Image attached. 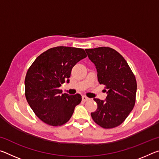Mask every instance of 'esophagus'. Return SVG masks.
Returning <instances> with one entry per match:
<instances>
[{
	"label": "esophagus",
	"instance_id": "34e87169",
	"mask_svg": "<svg viewBox=\"0 0 159 159\" xmlns=\"http://www.w3.org/2000/svg\"><path fill=\"white\" fill-rule=\"evenodd\" d=\"M82 99H83V102H87V101H88V100H90V98H88V97L83 95V96L82 97Z\"/></svg>",
	"mask_w": 159,
	"mask_h": 159
}]
</instances>
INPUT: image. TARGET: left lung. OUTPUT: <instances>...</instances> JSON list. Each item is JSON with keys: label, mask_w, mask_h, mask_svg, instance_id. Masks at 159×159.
Returning <instances> with one entry per match:
<instances>
[{"label": "left lung", "mask_w": 159, "mask_h": 159, "mask_svg": "<svg viewBox=\"0 0 159 159\" xmlns=\"http://www.w3.org/2000/svg\"><path fill=\"white\" fill-rule=\"evenodd\" d=\"M85 51L96 66L99 84L104 85L108 94L106 101L94 99L98 109L91 113V116L102 128L117 127L126 119L135 104V76L123 56L113 48L99 47Z\"/></svg>", "instance_id": "left-lung-1"}]
</instances>
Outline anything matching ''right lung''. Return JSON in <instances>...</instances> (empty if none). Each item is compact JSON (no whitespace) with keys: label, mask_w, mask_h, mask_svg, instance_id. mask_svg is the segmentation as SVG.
Returning <instances> with one entry per match:
<instances>
[{"label":"right lung","mask_w":159,"mask_h":159,"mask_svg":"<svg viewBox=\"0 0 159 159\" xmlns=\"http://www.w3.org/2000/svg\"><path fill=\"white\" fill-rule=\"evenodd\" d=\"M86 57L82 48L58 46L41 54L29 67L25 80L26 99L42 121L60 126L71 118L81 96L61 94L59 88L69 82L72 68Z\"/></svg>","instance_id":"add662e5"}]
</instances>
